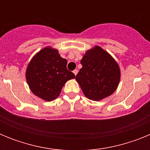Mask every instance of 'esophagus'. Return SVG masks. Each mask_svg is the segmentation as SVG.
I'll return each instance as SVG.
<instances>
[{
  "instance_id": "1",
  "label": "esophagus",
  "mask_w": 150,
  "mask_h": 150,
  "mask_svg": "<svg viewBox=\"0 0 150 150\" xmlns=\"http://www.w3.org/2000/svg\"><path fill=\"white\" fill-rule=\"evenodd\" d=\"M73 72H74V74H75V76H76V74H77V73H78V71H77V70H74V71H73Z\"/></svg>"
}]
</instances>
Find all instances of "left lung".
I'll use <instances>...</instances> for the list:
<instances>
[{"label": "left lung", "mask_w": 150, "mask_h": 150, "mask_svg": "<svg viewBox=\"0 0 150 150\" xmlns=\"http://www.w3.org/2000/svg\"><path fill=\"white\" fill-rule=\"evenodd\" d=\"M80 63L83 67L76 80L87 98L98 101L116 91L120 84L121 71L109 52L95 46L86 52Z\"/></svg>", "instance_id": "1"}]
</instances>
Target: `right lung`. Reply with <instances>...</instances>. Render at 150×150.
<instances>
[{"mask_svg":"<svg viewBox=\"0 0 150 150\" xmlns=\"http://www.w3.org/2000/svg\"><path fill=\"white\" fill-rule=\"evenodd\" d=\"M67 62L59 50L46 46L38 52L28 64L25 78L34 95L45 101H52L60 95L62 88L75 75L67 69Z\"/></svg>","mask_w":150,"mask_h":150,"instance_id":"right-lung-1","label":"right lung"}]
</instances>
